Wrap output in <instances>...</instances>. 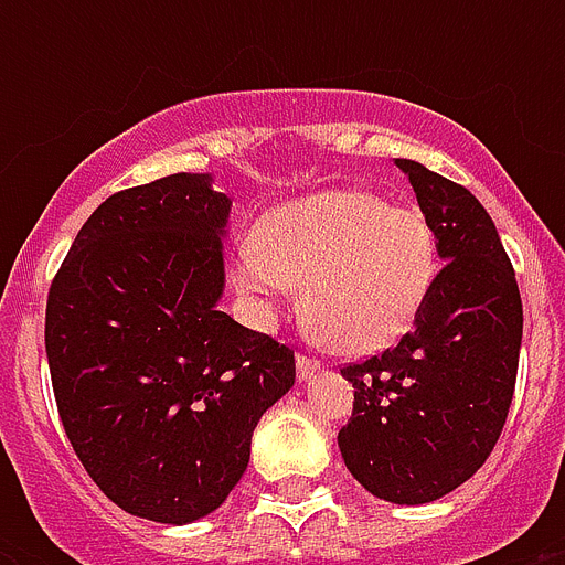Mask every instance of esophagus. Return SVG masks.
Segmentation results:
<instances>
[{
	"label": "esophagus",
	"instance_id": "1",
	"mask_svg": "<svg viewBox=\"0 0 565 565\" xmlns=\"http://www.w3.org/2000/svg\"><path fill=\"white\" fill-rule=\"evenodd\" d=\"M319 370H322V361H317V358H308V354H299V358H296V372H299L301 381Z\"/></svg>",
	"mask_w": 565,
	"mask_h": 565
}]
</instances>
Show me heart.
Here are the masks:
<instances>
[{
	"label": "heart",
	"instance_id": "obj_1",
	"mask_svg": "<svg viewBox=\"0 0 565 565\" xmlns=\"http://www.w3.org/2000/svg\"><path fill=\"white\" fill-rule=\"evenodd\" d=\"M237 252L234 284L257 319L305 284V310L343 352L384 349L413 326L439 273L437 231L419 207L370 190H322L275 207Z\"/></svg>",
	"mask_w": 565,
	"mask_h": 565
}]
</instances>
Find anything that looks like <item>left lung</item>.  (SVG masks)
<instances>
[{
	"instance_id": "obj_1",
	"label": "left lung",
	"mask_w": 565,
	"mask_h": 565,
	"mask_svg": "<svg viewBox=\"0 0 565 565\" xmlns=\"http://www.w3.org/2000/svg\"><path fill=\"white\" fill-rule=\"evenodd\" d=\"M437 231L434 290L395 345L345 363L349 472L393 504H425L469 481L508 422L522 345V296L490 213L422 163L395 158Z\"/></svg>"
}]
</instances>
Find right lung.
<instances>
[{
  "label": "right lung",
  "instance_id": "1",
  "mask_svg": "<svg viewBox=\"0 0 565 565\" xmlns=\"http://www.w3.org/2000/svg\"><path fill=\"white\" fill-rule=\"evenodd\" d=\"M228 211L211 175L119 190L49 287L57 413L87 475L131 516L213 513L246 472L260 416L296 381L290 345L216 310Z\"/></svg>",
  "mask_w": 565,
  "mask_h": 565
}]
</instances>
